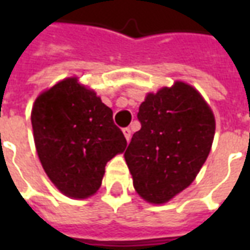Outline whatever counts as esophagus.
Returning a JSON list of instances; mask_svg holds the SVG:
<instances>
[{
    "label": "esophagus",
    "instance_id": "esophagus-1",
    "mask_svg": "<svg viewBox=\"0 0 250 250\" xmlns=\"http://www.w3.org/2000/svg\"><path fill=\"white\" fill-rule=\"evenodd\" d=\"M123 134H125L127 142H130V139H131V130H130V128H123Z\"/></svg>",
    "mask_w": 250,
    "mask_h": 250
}]
</instances>
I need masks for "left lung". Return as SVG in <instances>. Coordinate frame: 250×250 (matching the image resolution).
<instances>
[{
  "mask_svg": "<svg viewBox=\"0 0 250 250\" xmlns=\"http://www.w3.org/2000/svg\"><path fill=\"white\" fill-rule=\"evenodd\" d=\"M141 130L125 152L134 188L151 204H165L191 184L209 155L214 115L191 85L177 82L141 104Z\"/></svg>",
  "mask_w": 250,
  "mask_h": 250,
  "instance_id": "obj_1",
  "label": "left lung"
}]
</instances>
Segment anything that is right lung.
I'll list each match as a JSON object with an SVG mask.
<instances>
[{
    "instance_id": "1",
    "label": "right lung",
    "mask_w": 250,
    "mask_h": 250,
    "mask_svg": "<svg viewBox=\"0 0 250 250\" xmlns=\"http://www.w3.org/2000/svg\"><path fill=\"white\" fill-rule=\"evenodd\" d=\"M30 118L46 175L72 198L96 193L107 162L127 146L123 132L115 125L112 109L76 77L41 93Z\"/></svg>"
}]
</instances>
